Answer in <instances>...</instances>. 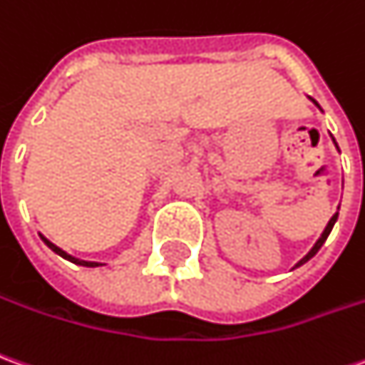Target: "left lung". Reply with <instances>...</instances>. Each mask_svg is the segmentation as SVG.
Listing matches in <instances>:
<instances>
[{"mask_svg": "<svg viewBox=\"0 0 365 365\" xmlns=\"http://www.w3.org/2000/svg\"><path fill=\"white\" fill-rule=\"evenodd\" d=\"M310 101H312V103H314L316 106L320 108V104L316 103L314 98H310ZM334 144H336V140H334ZM336 148H338V144H336ZM338 152H340V150H338ZM338 209H340V207H338ZM336 219H338V211H336V213H334V215H332V219L328 221V225H326V229H324V231H322V235L318 237V241H316V243H314V247H312V249H310V251H308V253L304 255V257H302V259H300V261H298L297 264H294V269H297V267H300V264H304V262H307V261H310V259H312V257H314V255L318 253V251H320V247L324 245V241H326V239H328V235H330V231H332V227H334V223H336Z\"/></svg>", "mask_w": 365, "mask_h": 365, "instance_id": "1", "label": "left lung"}]
</instances>
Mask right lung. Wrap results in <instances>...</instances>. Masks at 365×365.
<instances>
[{"instance_id": "right-lung-1", "label": "right lung", "mask_w": 365, "mask_h": 365, "mask_svg": "<svg viewBox=\"0 0 365 365\" xmlns=\"http://www.w3.org/2000/svg\"><path fill=\"white\" fill-rule=\"evenodd\" d=\"M41 239H43V243L47 245V247H49V249H51V251H53V253L61 255V257H63V259H67V261L75 262V264H81V267H101V264H103V262L83 261V259H76V257H73V255L65 253V251H63V249H58V247H57V245H55V243H51V241H49V239H47V237H43V235H41Z\"/></svg>"}]
</instances>
